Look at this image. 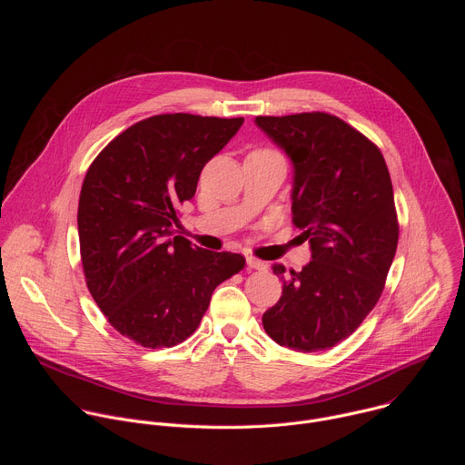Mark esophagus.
<instances>
[{
	"label": "esophagus",
	"mask_w": 465,
	"mask_h": 465,
	"mask_svg": "<svg viewBox=\"0 0 465 465\" xmlns=\"http://www.w3.org/2000/svg\"><path fill=\"white\" fill-rule=\"evenodd\" d=\"M246 267H248V269H253V271H264V269H267V264H264V262L259 261V259H255V257H252V255H248V257H246Z\"/></svg>",
	"instance_id": "esophagus-1"
}]
</instances>
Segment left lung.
Masks as SVG:
<instances>
[{
	"label": "left lung",
	"instance_id": "obj_1",
	"mask_svg": "<svg viewBox=\"0 0 465 465\" xmlns=\"http://www.w3.org/2000/svg\"><path fill=\"white\" fill-rule=\"evenodd\" d=\"M255 124L294 167L292 223L311 259L285 278L282 298L262 314L280 346L314 353L348 339L375 307L397 248L393 189L381 151L337 115H257Z\"/></svg>",
	"mask_w": 465,
	"mask_h": 465
}]
</instances>
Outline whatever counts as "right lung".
Masks as SVG:
<instances>
[{"label":"right lung","instance_id":"obj_1","mask_svg":"<svg viewBox=\"0 0 465 465\" xmlns=\"http://www.w3.org/2000/svg\"><path fill=\"white\" fill-rule=\"evenodd\" d=\"M242 117L162 114L132 124L90 165L79 198L86 285L112 327L143 348H173L201 323L244 257L176 235L204 165Z\"/></svg>","mask_w":465,"mask_h":465}]
</instances>
